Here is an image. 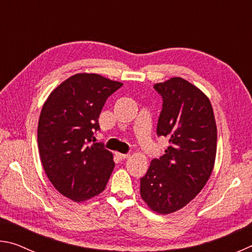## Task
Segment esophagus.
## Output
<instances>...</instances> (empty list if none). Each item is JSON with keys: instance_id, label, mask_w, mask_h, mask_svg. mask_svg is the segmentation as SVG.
Here are the masks:
<instances>
[{"instance_id": "obj_1", "label": "esophagus", "mask_w": 252, "mask_h": 252, "mask_svg": "<svg viewBox=\"0 0 252 252\" xmlns=\"http://www.w3.org/2000/svg\"><path fill=\"white\" fill-rule=\"evenodd\" d=\"M117 157L121 160H126V159H129L130 155H122V153H117Z\"/></svg>"}]
</instances>
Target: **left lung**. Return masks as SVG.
Wrapping results in <instances>:
<instances>
[{"instance_id": "obj_1", "label": "left lung", "mask_w": 252, "mask_h": 252, "mask_svg": "<svg viewBox=\"0 0 252 252\" xmlns=\"http://www.w3.org/2000/svg\"><path fill=\"white\" fill-rule=\"evenodd\" d=\"M155 89L163 99L157 133L170 146L140 179V194L152 211L169 215L197 197L210 178L217 125L209 97L187 80L173 76Z\"/></svg>"}]
</instances>
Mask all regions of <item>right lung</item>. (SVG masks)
I'll return each mask as SVG.
<instances>
[{
  "instance_id": "obj_1",
  "label": "right lung",
  "mask_w": 252,
  "mask_h": 252,
  "mask_svg": "<svg viewBox=\"0 0 252 252\" xmlns=\"http://www.w3.org/2000/svg\"><path fill=\"white\" fill-rule=\"evenodd\" d=\"M122 85L96 73H76L50 93L41 110L42 165L55 189L72 201L99 195L113 171L112 152L90 142L106 99Z\"/></svg>"
}]
</instances>
